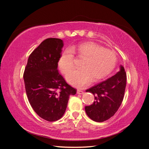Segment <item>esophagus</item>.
I'll return each instance as SVG.
<instances>
[{
    "instance_id": "obj_1",
    "label": "esophagus",
    "mask_w": 149,
    "mask_h": 149,
    "mask_svg": "<svg viewBox=\"0 0 149 149\" xmlns=\"http://www.w3.org/2000/svg\"><path fill=\"white\" fill-rule=\"evenodd\" d=\"M77 94H84V91H81V90H77Z\"/></svg>"
}]
</instances>
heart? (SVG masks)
<instances>
[{
  "label": "heart",
  "instance_id": "obj_1",
  "mask_svg": "<svg viewBox=\"0 0 149 149\" xmlns=\"http://www.w3.org/2000/svg\"><path fill=\"white\" fill-rule=\"evenodd\" d=\"M84 58L79 69H75L67 74V82L74 87L82 88L93 81L104 78L114 69L117 58L114 52L101 48L93 42H85L77 47L66 49L62 53L58 61V66L64 74H67L74 66V55Z\"/></svg>",
  "mask_w": 149,
  "mask_h": 149
}]
</instances>
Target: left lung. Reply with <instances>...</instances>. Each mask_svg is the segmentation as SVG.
Wrapping results in <instances>:
<instances>
[{"label":"left lung","instance_id":"obj_1","mask_svg":"<svg viewBox=\"0 0 149 149\" xmlns=\"http://www.w3.org/2000/svg\"><path fill=\"white\" fill-rule=\"evenodd\" d=\"M126 86V73L123 65L111 77L87 89L94 94V101L86 106L85 111L90 119L101 123L113 116L123 102Z\"/></svg>","mask_w":149,"mask_h":149}]
</instances>
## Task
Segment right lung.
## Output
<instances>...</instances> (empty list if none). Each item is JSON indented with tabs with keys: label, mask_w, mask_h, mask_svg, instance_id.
<instances>
[{
	"label": "right lung",
	"mask_w": 149,
	"mask_h": 149,
	"mask_svg": "<svg viewBox=\"0 0 149 149\" xmlns=\"http://www.w3.org/2000/svg\"><path fill=\"white\" fill-rule=\"evenodd\" d=\"M63 45L60 38L44 40L29 56L24 74L31 106L40 118L49 122L62 118L70 96L76 93L57 70Z\"/></svg>",
	"instance_id": "add662e5"
}]
</instances>
